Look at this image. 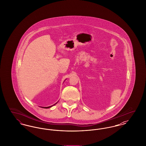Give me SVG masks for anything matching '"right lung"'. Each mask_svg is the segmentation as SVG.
<instances>
[{
  "label": "right lung",
  "instance_id": "obj_1",
  "mask_svg": "<svg viewBox=\"0 0 146 146\" xmlns=\"http://www.w3.org/2000/svg\"><path fill=\"white\" fill-rule=\"evenodd\" d=\"M51 106H49V107H42V108H49L50 107H51Z\"/></svg>",
  "mask_w": 146,
  "mask_h": 146
}]
</instances>
